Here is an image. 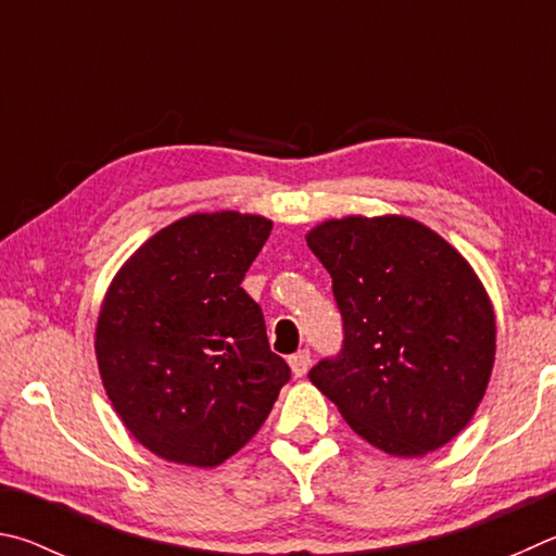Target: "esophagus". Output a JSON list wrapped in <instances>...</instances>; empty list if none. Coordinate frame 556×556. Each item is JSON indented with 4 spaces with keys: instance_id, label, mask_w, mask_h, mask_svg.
Returning a JSON list of instances; mask_svg holds the SVG:
<instances>
[{
    "instance_id": "34e87169",
    "label": "esophagus",
    "mask_w": 556,
    "mask_h": 556,
    "mask_svg": "<svg viewBox=\"0 0 556 556\" xmlns=\"http://www.w3.org/2000/svg\"><path fill=\"white\" fill-rule=\"evenodd\" d=\"M288 364H290V368H293V374L300 378V376H305L309 371V364H313V358H309L307 349H300L298 354L288 358Z\"/></svg>"
}]
</instances>
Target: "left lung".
Listing matches in <instances>:
<instances>
[{
  "instance_id": "8db88e82",
  "label": "left lung",
  "mask_w": 556,
  "mask_h": 556,
  "mask_svg": "<svg viewBox=\"0 0 556 556\" xmlns=\"http://www.w3.org/2000/svg\"><path fill=\"white\" fill-rule=\"evenodd\" d=\"M305 239L344 319L342 354L309 381L386 454L425 456L452 442L495 362V313L469 261L401 214L327 219Z\"/></svg>"
}]
</instances>
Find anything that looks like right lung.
I'll use <instances>...</instances> for the list:
<instances>
[{
	"label": "right lung",
	"instance_id": "1",
	"mask_svg": "<svg viewBox=\"0 0 556 556\" xmlns=\"http://www.w3.org/2000/svg\"><path fill=\"white\" fill-rule=\"evenodd\" d=\"M270 229L261 214H188L143 241L106 288L94 332L104 391L126 430L165 462H227L288 383L261 307L241 288Z\"/></svg>",
	"mask_w": 556,
	"mask_h": 556
}]
</instances>
